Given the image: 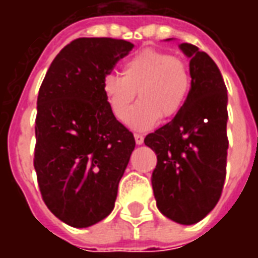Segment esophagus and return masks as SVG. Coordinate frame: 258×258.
<instances>
[{
    "instance_id": "34e87169",
    "label": "esophagus",
    "mask_w": 258,
    "mask_h": 258,
    "mask_svg": "<svg viewBox=\"0 0 258 258\" xmlns=\"http://www.w3.org/2000/svg\"><path fill=\"white\" fill-rule=\"evenodd\" d=\"M134 138H135V142H137L138 145H141V144H144V135L140 134V133H135Z\"/></svg>"
}]
</instances>
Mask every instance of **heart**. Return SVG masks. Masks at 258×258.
Listing matches in <instances>:
<instances>
[{"instance_id":"b5f03b06","label":"heart","mask_w":258,"mask_h":258,"mask_svg":"<svg viewBox=\"0 0 258 258\" xmlns=\"http://www.w3.org/2000/svg\"><path fill=\"white\" fill-rule=\"evenodd\" d=\"M102 90L113 116L124 120L138 91L140 102L130 113L131 127L148 130L160 117H174L190 90L189 68L184 59L162 49L148 48L134 53L121 66V76L109 73Z\"/></svg>"}]
</instances>
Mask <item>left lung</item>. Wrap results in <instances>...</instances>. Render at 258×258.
<instances>
[{"label":"left lung","mask_w":258,"mask_h":258,"mask_svg":"<svg viewBox=\"0 0 258 258\" xmlns=\"http://www.w3.org/2000/svg\"><path fill=\"white\" fill-rule=\"evenodd\" d=\"M190 58L188 98L175 117L145 137L156 153L152 186L157 209L170 220L190 225L221 198L227 175V87L214 60L182 42Z\"/></svg>","instance_id":"8db88e82"}]
</instances>
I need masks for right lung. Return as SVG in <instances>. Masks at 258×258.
I'll return each mask as SVG.
<instances>
[{"label": "right lung", "instance_id": "right-lung-1", "mask_svg": "<svg viewBox=\"0 0 258 258\" xmlns=\"http://www.w3.org/2000/svg\"><path fill=\"white\" fill-rule=\"evenodd\" d=\"M133 47L109 37L77 38L53 59L38 91L37 181L44 203L70 227H91L112 213L134 151V135L113 116L102 90Z\"/></svg>", "mask_w": 258, "mask_h": 258}]
</instances>
